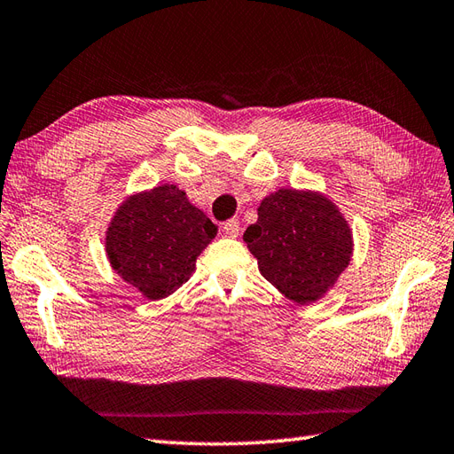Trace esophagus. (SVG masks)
<instances>
[{"label": "esophagus", "instance_id": "esophagus-1", "mask_svg": "<svg viewBox=\"0 0 454 454\" xmlns=\"http://www.w3.org/2000/svg\"><path fill=\"white\" fill-rule=\"evenodd\" d=\"M222 232H224L228 238H236L239 234V220L238 218H230L222 224Z\"/></svg>", "mask_w": 454, "mask_h": 454}]
</instances>
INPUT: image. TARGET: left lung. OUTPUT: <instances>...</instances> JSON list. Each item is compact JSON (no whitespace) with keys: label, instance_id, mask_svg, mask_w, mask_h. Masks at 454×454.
I'll return each instance as SVG.
<instances>
[{"label":"left lung","instance_id":"8db88e82","mask_svg":"<svg viewBox=\"0 0 454 454\" xmlns=\"http://www.w3.org/2000/svg\"><path fill=\"white\" fill-rule=\"evenodd\" d=\"M244 242L263 278L303 307L334 287L354 250L352 230L340 208L323 192L297 189L268 194Z\"/></svg>","mask_w":454,"mask_h":454}]
</instances>
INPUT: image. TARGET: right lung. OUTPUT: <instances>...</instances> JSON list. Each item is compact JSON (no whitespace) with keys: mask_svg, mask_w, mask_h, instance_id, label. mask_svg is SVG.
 Returning a JSON list of instances; mask_svg holds the SVG:
<instances>
[{"mask_svg":"<svg viewBox=\"0 0 454 454\" xmlns=\"http://www.w3.org/2000/svg\"><path fill=\"white\" fill-rule=\"evenodd\" d=\"M218 228L176 184L163 183L123 200L106 230L112 270L149 301L165 299L194 271Z\"/></svg>","mask_w":454,"mask_h":454,"instance_id":"1","label":"right lung"}]
</instances>
